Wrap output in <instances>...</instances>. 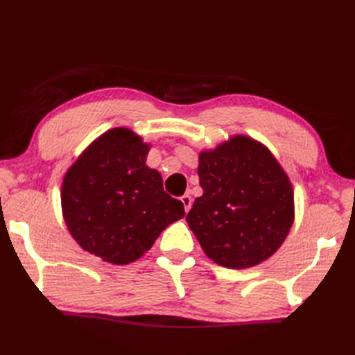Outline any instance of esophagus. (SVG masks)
<instances>
[{"label":"esophagus","mask_w":355,"mask_h":355,"mask_svg":"<svg viewBox=\"0 0 355 355\" xmlns=\"http://www.w3.org/2000/svg\"><path fill=\"white\" fill-rule=\"evenodd\" d=\"M180 200H182L186 212H189V209H191V206H192V197H191V195H189V193H184L183 197H180Z\"/></svg>","instance_id":"1"}]
</instances>
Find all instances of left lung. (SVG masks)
Segmentation results:
<instances>
[{
    "label": "left lung",
    "mask_w": 355,
    "mask_h": 355,
    "mask_svg": "<svg viewBox=\"0 0 355 355\" xmlns=\"http://www.w3.org/2000/svg\"><path fill=\"white\" fill-rule=\"evenodd\" d=\"M202 195L186 216L210 259L227 268H248L282 245L294 221L288 175L267 146L233 135L201 150Z\"/></svg>",
    "instance_id": "1"
}]
</instances>
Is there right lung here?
Segmentation results:
<instances>
[{"mask_svg":"<svg viewBox=\"0 0 355 355\" xmlns=\"http://www.w3.org/2000/svg\"><path fill=\"white\" fill-rule=\"evenodd\" d=\"M149 145L128 128H112L67 171L62 215L74 241L105 262L126 266L184 216L183 202L163 191L160 172L146 166Z\"/></svg>","mask_w":355,"mask_h":355,"instance_id":"add662e5","label":"right lung"}]
</instances>
